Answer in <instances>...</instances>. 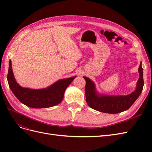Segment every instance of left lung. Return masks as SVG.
I'll return each mask as SVG.
<instances>
[{"instance_id": "1", "label": "left lung", "mask_w": 152, "mask_h": 152, "mask_svg": "<svg viewBox=\"0 0 152 152\" xmlns=\"http://www.w3.org/2000/svg\"><path fill=\"white\" fill-rule=\"evenodd\" d=\"M141 61L138 72L139 79L137 82L136 89L127 95L110 96L99 93L96 90L94 82L87 77H84L86 84L85 94L86 102L89 107L100 112L108 113H118L129 108L138 98L144 86L143 69Z\"/></svg>"}]
</instances>
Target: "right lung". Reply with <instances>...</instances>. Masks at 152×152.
<instances>
[{
    "mask_svg": "<svg viewBox=\"0 0 152 152\" xmlns=\"http://www.w3.org/2000/svg\"><path fill=\"white\" fill-rule=\"evenodd\" d=\"M75 77L60 79L46 88L34 89L23 87L17 83L14 77L11 61L9 63L7 81L10 89L21 103L30 108H49L60 103L67 87Z\"/></svg>",
    "mask_w": 152,
    "mask_h": 152,
    "instance_id": "obj_1",
    "label": "right lung"
}]
</instances>
